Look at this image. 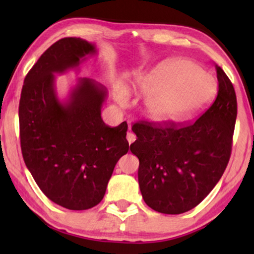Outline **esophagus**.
Returning <instances> with one entry per match:
<instances>
[{"instance_id":"obj_1","label":"esophagus","mask_w":254,"mask_h":254,"mask_svg":"<svg viewBox=\"0 0 254 254\" xmlns=\"http://www.w3.org/2000/svg\"><path fill=\"white\" fill-rule=\"evenodd\" d=\"M135 140H136V136H135L133 133H130V131H128V133H127V141L129 142V144L133 143Z\"/></svg>"}]
</instances>
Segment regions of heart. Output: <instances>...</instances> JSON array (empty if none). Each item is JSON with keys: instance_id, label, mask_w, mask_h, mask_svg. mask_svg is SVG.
I'll return each instance as SVG.
<instances>
[{"instance_id": "obj_1", "label": "heart", "mask_w": 254, "mask_h": 254, "mask_svg": "<svg viewBox=\"0 0 254 254\" xmlns=\"http://www.w3.org/2000/svg\"><path fill=\"white\" fill-rule=\"evenodd\" d=\"M134 89L144 93L143 113L156 123L179 121L196 113L213 97L216 83L210 72L186 59H166L135 79ZM117 102L124 105L128 91L119 86Z\"/></svg>"}]
</instances>
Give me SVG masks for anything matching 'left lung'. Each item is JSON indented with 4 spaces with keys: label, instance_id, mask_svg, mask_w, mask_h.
Wrapping results in <instances>:
<instances>
[{
    "label": "left lung",
    "instance_id": "left-lung-1",
    "mask_svg": "<svg viewBox=\"0 0 254 254\" xmlns=\"http://www.w3.org/2000/svg\"><path fill=\"white\" fill-rule=\"evenodd\" d=\"M218 92L202 116L165 127L135 124L130 151L140 161L138 185L144 202L163 214H183L197 206L221 179L231 154L237 118L232 83L216 65Z\"/></svg>",
    "mask_w": 254,
    "mask_h": 254
}]
</instances>
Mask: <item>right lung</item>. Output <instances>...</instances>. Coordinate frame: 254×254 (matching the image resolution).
Returning <instances> with one entry per match:
<instances>
[{"instance_id": "obj_1", "label": "right lung", "mask_w": 254, "mask_h": 254, "mask_svg": "<svg viewBox=\"0 0 254 254\" xmlns=\"http://www.w3.org/2000/svg\"><path fill=\"white\" fill-rule=\"evenodd\" d=\"M93 43L64 38L39 58L24 79L19 100L20 147L26 168L51 201L85 210L105 195L114 166L127 154V124L109 127L102 119L107 89L78 77L60 98L55 75L79 71L97 55Z\"/></svg>"}]
</instances>
